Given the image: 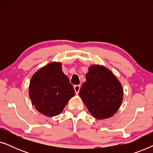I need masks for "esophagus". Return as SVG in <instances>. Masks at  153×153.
<instances>
[{"mask_svg":"<svg viewBox=\"0 0 153 153\" xmlns=\"http://www.w3.org/2000/svg\"><path fill=\"white\" fill-rule=\"evenodd\" d=\"M80 88H81V86L79 85H76L74 86V91L76 94H78L79 93V91H80Z\"/></svg>","mask_w":153,"mask_h":153,"instance_id":"esophagus-1","label":"esophagus"}]
</instances>
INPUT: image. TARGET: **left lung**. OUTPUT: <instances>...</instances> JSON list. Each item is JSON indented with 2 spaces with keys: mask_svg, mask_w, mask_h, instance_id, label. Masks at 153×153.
I'll use <instances>...</instances> for the list:
<instances>
[{
  "mask_svg": "<svg viewBox=\"0 0 153 153\" xmlns=\"http://www.w3.org/2000/svg\"><path fill=\"white\" fill-rule=\"evenodd\" d=\"M85 77L79 96L92 116L99 120L114 116L123 99L120 83L104 66H91Z\"/></svg>",
  "mask_w": 153,
  "mask_h": 153,
  "instance_id": "left-lung-1",
  "label": "left lung"
}]
</instances>
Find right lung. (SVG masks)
<instances>
[{"label":"right lung","instance_id":"add662e5","mask_svg":"<svg viewBox=\"0 0 153 153\" xmlns=\"http://www.w3.org/2000/svg\"><path fill=\"white\" fill-rule=\"evenodd\" d=\"M75 95L72 85L62 71L60 62H51L39 69L31 78L29 96L41 114L52 117L60 114Z\"/></svg>","mask_w":153,"mask_h":153}]
</instances>
